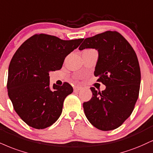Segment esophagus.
<instances>
[{
    "label": "esophagus",
    "mask_w": 153,
    "mask_h": 153,
    "mask_svg": "<svg viewBox=\"0 0 153 153\" xmlns=\"http://www.w3.org/2000/svg\"><path fill=\"white\" fill-rule=\"evenodd\" d=\"M81 87H79V86H75L74 88H73V90H74V92H78L80 91V90H81Z\"/></svg>",
    "instance_id": "1"
}]
</instances>
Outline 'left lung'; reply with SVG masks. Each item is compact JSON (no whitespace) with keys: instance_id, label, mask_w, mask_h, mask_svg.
<instances>
[{"instance_id":"left-lung-1","label":"left lung","mask_w":153,"mask_h":153,"mask_svg":"<svg viewBox=\"0 0 153 153\" xmlns=\"http://www.w3.org/2000/svg\"><path fill=\"white\" fill-rule=\"evenodd\" d=\"M85 48L98 52L94 75L106 88L102 92L91 88L93 96L83 102L85 115L97 129H116L130 117L138 98L141 74L137 57L116 31L85 38L79 50Z\"/></svg>"}]
</instances>
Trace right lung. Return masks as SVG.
I'll use <instances>...</instances> for the list:
<instances>
[{"mask_svg":"<svg viewBox=\"0 0 153 153\" xmlns=\"http://www.w3.org/2000/svg\"><path fill=\"white\" fill-rule=\"evenodd\" d=\"M82 40L36 34L25 40L13 56L8 94L15 111L29 126L44 129L60 116L64 100L73 89L68 82L50 87L49 73L61 69L65 57Z\"/></svg>","mask_w":153,"mask_h":153,"instance_id":"right-lung-1","label":"right lung"}]
</instances>
